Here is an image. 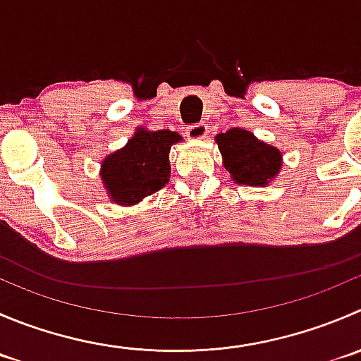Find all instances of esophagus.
<instances>
[{
    "label": "esophagus",
    "instance_id": "esophagus-1",
    "mask_svg": "<svg viewBox=\"0 0 361 361\" xmlns=\"http://www.w3.org/2000/svg\"><path fill=\"white\" fill-rule=\"evenodd\" d=\"M208 135V127L204 123H195L187 127V137L192 141H199V139H204Z\"/></svg>",
    "mask_w": 361,
    "mask_h": 361
}]
</instances>
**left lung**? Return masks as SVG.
I'll return each instance as SVG.
<instances>
[{
    "mask_svg": "<svg viewBox=\"0 0 361 361\" xmlns=\"http://www.w3.org/2000/svg\"><path fill=\"white\" fill-rule=\"evenodd\" d=\"M222 164L229 171L231 180L247 187H266L274 183L282 169V152L264 141H259L252 132L229 128L216 134Z\"/></svg>",
    "mask_w": 361,
    "mask_h": 361,
    "instance_id": "1",
    "label": "left lung"
}]
</instances>
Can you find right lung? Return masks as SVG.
Returning <instances> with one entry per match:
<instances>
[{
	"label": "right lung",
	"mask_w": 361,
	"mask_h": 361,
	"mask_svg": "<svg viewBox=\"0 0 361 361\" xmlns=\"http://www.w3.org/2000/svg\"><path fill=\"white\" fill-rule=\"evenodd\" d=\"M180 141L176 132L139 127L123 148L109 153L100 166V178L111 202L134 206L166 187L171 146Z\"/></svg>",
	"instance_id": "right-lung-1"
}]
</instances>
